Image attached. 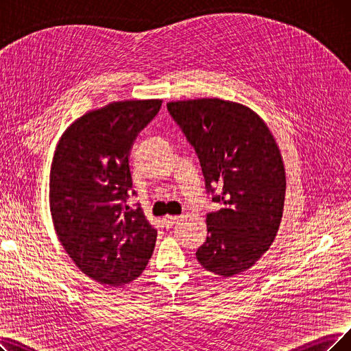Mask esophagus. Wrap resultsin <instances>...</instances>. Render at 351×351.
I'll list each match as a JSON object with an SVG mask.
<instances>
[{
    "mask_svg": "<svg viewBox=\"0 0 351 351\" xmlns=\"http://www.w3.org/2000/svg\"><path fill=\"white\" fill-rule=\"evenodd\" d=\"M178 216H165L164 219H162V223H164V226L167 228V229H170V228H173L174 224L178 221Z\"/></svg>",
    "mask_w": 351,
    "mask_h": 351,
    "instance_id": "esophagus-1",
    "label": "esophagus"
}]
</instances>
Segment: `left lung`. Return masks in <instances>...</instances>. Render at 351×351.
<instances>
[{
  "label": "left lung",
  "instance_id": "8db88e82",
  "mask_svg": "<svg viewBox=\"0 0 351 351\" xmlns=\"http://www.w3.org/2000/svg\"><path fill=\"white\" fill-rule=\"evenodd\" d=\"M197 154L207 193L221 204L207 215V239L195 252L203 268L229 278L252 268L281 224L285 168L268 125L250 108L217 97L168 102Z\"/></svg>",
  "mask_w": 351,
  "mask_h": 351
}]
</instances>
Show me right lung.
<instances>
[{
  "mask_svg": "<svg viewBox=\"0 0 351 351\" xmlns=\"http://www.w3.org/2000/svg\"><path fill=\"white\" fill-rule=\"evenodd\" d=\"M162 101H121L90 110L64 131L50 170L56 233L77 268L95 281L123 285L143 274L157 230L130 208V152Z\"/></svg>",
  "mask_w": 351,
  "mask_h": 351,
  "instance_id": "add662e5",
  "label": "right lung"
}]
</instances>
